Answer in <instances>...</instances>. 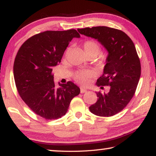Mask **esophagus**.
I'll use <instances>...</instances> for the list:
<instances>
[{
    "instance_id": "obj_1",
    "label": "esophagus",
    "mask_w": 156,
    "mask_h": 156,
    "mask_svg": "<svg viewBox=\"0 0 156 156\" xmlns=\"http://www.w3.org/2000/svg\"><path fill=\"white\" fill-rule=\"evenodd\" d=\"M86 89H84V88H80V92H81V93H86Z\"/></svg>"
}]
</instances>
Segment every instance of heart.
I'll list each match as a JSON object with an SVG mask.
<instances>
[{
    "instance_id": "heart-1",
    "label": "heart",
    "mask_w": 156,
    "mask_h": 156,
    "mask_svg": "<svg viewBox=\"0 0 156 156\" xmlns=\"http://www.w3.org/2000/svg\"><path fill=\"white\" fill-rule=\"evenodd\" d=\"M83 49L84 54L86 57H98V56L100 54L101 52V46L99 43L94 40H88L86 41L85 42L83 43ZM70 49H67L65 52V57L68 55ZM105 59H101L100 61V64L104 62ZM92 74L89 71L86 70H80L77 71L74 75V79L82 85H86L88 83V80L91 76Z\"/></svg>"
}]
</instances>
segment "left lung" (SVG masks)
Masks as SVG:
<instances>
[{
  "label": "left lung",
  "instance_id": "8db88e82",
  "mask_svg": "<svg viewBox=\"0 0 156 156\" xmlns=\"http://www.w3.org/2000/svg\"><path fill=\"white\" fill-rule=\"evenodd\" d=\"M81 34L98 39L108 55L104 73L97 86H110L107 94L97 92L98 101L89 107L92 113L100 117H111L122 111L136 93L141 75L138 55L128 35L122 30L106 26L78 29Z\"/></svg>",
  "mask_w": 156,
  "mask_h": 156
}]
</instances>
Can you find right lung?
<instances>
[{
	"label": "right lung",
	"mask_w": 156,
	"mask_h": 156,
	"mask_svg": "<svg viewBox=\"0 0 156 156\" xmlns=\"http://www.w3.org/2000/svg\"><path fill=\"white\" fill-rule=\"evenodd\" d=\"M76 30L45 31L29 38L18 51L14 63V76L20 98L38 115L57 119L65 115L73 98L80 89L71 81L56 88L52 68L61 62Z\"/></svg>",
	"instance_id": "obj_1"
}]
</instances>
